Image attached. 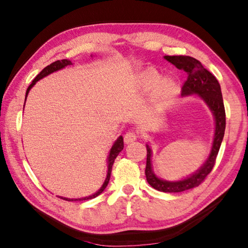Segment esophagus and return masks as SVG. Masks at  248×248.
Here are the masks:
<instances>
[{"instance_id": "esophagus-1", "label": "esophagus", "mask_w": 248, "mask_h": 248, "mask_svg": "<svg viewBox=\"0 0 248 248\" xmlns=\"http://www.w3.org/2000/svg\"><path fill=\"white\" fill-rule=\"evenodd\" d=\"M137 139H138V134L133 131H128L124 137V140L125 143H131V142L136 141Z\"/></svg>"}]
</instances>
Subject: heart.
Returning a JSON list of instances; mask_svg holds the SVG:
<instances>
[{
    "mask_svg": "<svg viewBox=\"0 0 248 248\" xmlns=\"http://www.w3.org/2000/svg\"><path fill=\"white\" fill-rule=\"evenodd\" d=\"M161 74L155 70H149L142 75L141 82L145 87L148 89H153V87L157 86L158 83L161 82ZM178 91V84L174 78H166L162 81L158 86V94L162 98L167 99L173 97V96L177 93Z\"/></svg>",
    "mask_w": 248,
    "mask_h": 248,
    "instance_id": "obj_1",
    "label": "heart"
}]
</instances>
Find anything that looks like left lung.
Returning a JSON list of instances; mask_svg holds the SVG:
<instances>
[{
  "label": "left lung",
  "mask_w": 248,
  "mask_h": 248,
  "mask_svg": "<svg viewBox=\"0 0 248 248\" xmlns=\"http://www.w3.org/2000/svg\"><path fill=\"white\" fill-rule=\"evenodd\" d=\"M164 59L170 62L171 64H174L177 69L184 70L188 74V78L182 87V95H198L208 105L216 120L215 138H213L211 152H210L207 161L195 174L190 175L189 177H186L185 179L178 180V182H167V180L158 178L154 174L152 170V163H151L152 151H151L150 146L146 144L148 154H146L145 176L148 183L154 189L159 191L182 192L191 189V188L198 187L215 166L217 155L219 153L222 140H223L224 137L225 109L219 82H217L215 75L210 73L207 69H204L203 65L197 59L188 56H165Z\"/></svg>",
  "instance_id": "left-lung-1"
}]
</instances>
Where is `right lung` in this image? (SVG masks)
<instances>
[{
	"label": "right lung",
	"instance_id": "add662e5",
	"mask_svg": "<svg viewBox=\"0 0 248 248\" xmlns=\"http://www.w3.org/2000/svg\"><path fill=\"white\" fill-rule=\"evenodd\" d=\"M72 64V62H71L70 60H66V59H63V60H58L56 62H53V63H51L48 66H46V68L41 71V72L37 75V77L32 79V82L31 85L28 86V89L26 91V97L27 95L29 93V91H31V87L35 85V84L39 81V79H41L45 77H47V75L51 74L53 72H56V71H59L61 69L65 68L66 65H71ZM25 102H26V99H25ZM25 106V105H24ZM124 150V139L123 137H119L118 139H117V141L114 143V145L111 146L110 149V152H109V155H108V170H107V176H106V179H105V182L103 184V186L100 187V189L97 190L95 192L94 195H91L89 197H84V198H79V199H70V198H63V197H60L61 199L63 200H66V201H81V200H89V199H93L95 198V197H97L98 195L102 194V192L105 190V188L107 187V185L109 183V179H110V174H111V169H112V165H114V162H115V158L118 156V154L121 152V151Z\"/></svg>",
	"mask_w": 248,
	"mask_h": 248
}]
</instances>
